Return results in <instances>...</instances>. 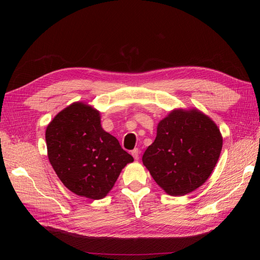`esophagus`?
<instances>
[{
	"instance_id": "1",
	"label": "esophagus",
	"mask_w": 260,
	"mask_h": 260,
	"mask_svg": "<svg viewBox=\"0 0 260 260\" xmlns=\"http://www.w3.org/2000/svg\"><path fill=\"white\" fill-rule=\"evenodd\" d=\"M131 154H132V156H133V158H135L136 160H138V159H139V156H140V149H139V148H135V149H133V151L131 152Z\"/></svg>"
}]
</instances>
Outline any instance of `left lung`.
<instances>
[{
	"label": "left lung",
	"instance_id": "left-lung-1",
	"mask_svg": "<svg viewBox=\"0 0 260 260\" xmlns=\"http://www.w3.org/2000/svg\"><path fill=\"white\" fill-rule=\"evenodd\" d=\"M221 148L222 137L209 117L196 109H178L157 125L142 160L165 192L182 196L206 182Z\"/></svg>",
	"mask_w": 260,
	"mask_h": 260
}]
</instances>
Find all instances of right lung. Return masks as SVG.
I'll use <instances>...</instances> for the list:
<instances>
[{"instance_id":"add662e5","label":"right lung","mask_w":260,"mask_h":260,"mask_svg":"<svg viewBox=\"0 0 260 260\" xmlns=\"http://www.w3.org/2000/svg\"><path fill=\"white\" fill-rule=\"evenodd\" d=\"M45 140L50 162L62 184L90 200L105 198L122 168L133 161L102 128L100 113L83 103H74L55 116Z\"/></svg>"}]
</instances>
